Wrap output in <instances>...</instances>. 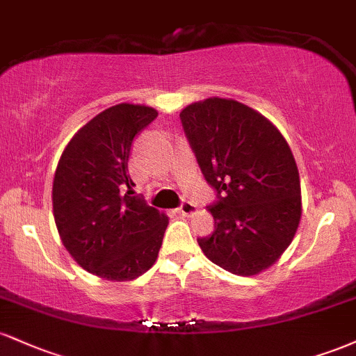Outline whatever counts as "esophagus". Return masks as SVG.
<instances>
[{"instance_id": "obj_1", "label": "esophagus", "mask_w": 356, "mask_h": 356, "mask_svg": "<svg viewBox=\"0 0 356 356\" xmlns=\"http://www.w3.org/2000/svg\"><path fill=\"white\" fill-rule=\"evenodd\" d=\"M177 211L181 212L182 216H192L195 211H197V207H195V204H192L191 201H184Z\"/></svg>"}]
</instances>
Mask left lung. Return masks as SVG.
<instances>
[{"mask_svg":"<svg viewBox=\"0 0 356 356\" xmlns=\"http://www.w3.org/2000/svg\"><path fill=\"white\" fill-rule=\"evenodd\" d=\"M181 122L204 179L216 191L214 232L202 252L232 275L275 264L301 219L300 174L288 142L266 117L227 99L187 105Z\"/></svg>","mask_w":356,"mask_h":356,"instance_id":"obj_1","label":"left lung"}]
</instances>
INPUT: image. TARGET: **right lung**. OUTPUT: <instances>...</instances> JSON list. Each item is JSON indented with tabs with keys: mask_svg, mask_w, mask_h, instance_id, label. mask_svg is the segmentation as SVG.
Segmentation results:
<instances>
[{
	"mask_svg": "<svg viewBox=\"0 0 356 356\" xmlns=\"http://www.w3.org/2000/svg\"><path fill=\"white\" fill-rule=\"evenodd\" d=\"M157 110L118 104L85 124L61 154L53 179V216L67 251L108 281H130L152 268L169 219L132 195L134 137Z\"/></svg>",
	"mask_w": 356,
	"mask_h": 356,
	"instance_id": "obj_1",
	"label": "right lung"
}]
</instances>
